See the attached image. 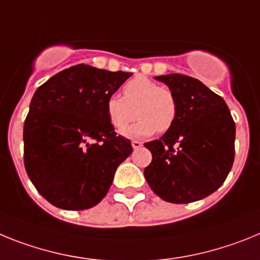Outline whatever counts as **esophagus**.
Instances as JSON below:
<instances>
[{
	"instance_id": "34e87169",
	"label": "esophagus",
	"mask_w": 260,
	"mask_h": 260,
	"mask_svg": "<svg viewBox=\"0 0 260 260\" xmlns=\"http://www.w3.org/2000/svg\"><path fill=\"white\" fill-rule=\"evenodd\" d=\"M143 146V143H140V141H137V140H133L132 141V148L136 150V149H140Z\"/></svg>"
}]
</instances>
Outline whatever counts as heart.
<instances>
[{
    "mask_svg": "<svg viewBox=\"0 0 260 260\" xmlns=\"http://www.w3.org/2000/svg\"><path fill=\"white\" fill-rule=\"evenodd\" d=\"M106 112L110 123L119 131L127 128L137 115L136 124L124 132L125 136L137 139L152 136L157 129H170L177 119L178 105L168 87L158 86L144 76H136L124 85L123 96H108Z\"/></svg>",
    "mask_w": 260,
    "mask_h": 260,
    "instance_id": "1",
    "label": "heart"
}]
</instances>
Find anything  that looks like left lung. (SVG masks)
I'll use <instances>...</instances> for the list:
<instances>
[{
	"instance_id": "1",
	"label": "left lung",
	"mask_w": 260,
	"mask_h": 260,
	"mask_svg": "<svg viewBox=\"0 0 260 260\" xmlns=\"http://www.w3.org/2000/svg\"><path fill=\"white\" fill-rule=\"evenodd\" d=\"M154 78L173 91L178 114L161 139L145 143L153 159L144 175L165 202H198L220 188L233 166L236 124L224 99L196 78Z\"/></svg>"
}]
</instances>
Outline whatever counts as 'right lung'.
I'll return each mask as SVG.
<instances>
[{
	"mask_svg": "<svg viewBox=\"0 0 260 260\" xmlns=\"http://www.w3.org/2000/svg\"><path fill=\"white\" fill-rule=\"evenodd\" d=\"M131 76L74 65L34 94L23 127L24 168L40 195L57 208L98 204L132 153L131 141L116 136L106 112L108 96Z\"/></svg>",
	"mask_w": 260,
	"mask_h": 260,
	"instance_id": "right-lung-1",
	"label": "right lung"
}]
</instances>
